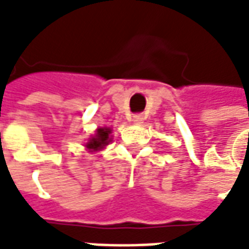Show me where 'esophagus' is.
<instances>
[{
  "mask_svg": "<svg viewBox=\"0 0 249 249\" xmlns=\"http://www.w3.org/2000/svg\"><path fill=\"white\" fill-rule=\"evenodd\" d=\"M132 121L135 123V124H141L142 121H144V114L142 113H137L133 116V119H132Z\"/></svg>",
  "mask_w": 249,
  "mask_h": 249,
  "instance_id": "1",
  "label": "esophagus"
}]
</instances>
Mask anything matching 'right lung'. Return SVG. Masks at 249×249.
I'll list each match as a JSON object with an SVG mask.
<instances>
[{
    "label": "right lung",
    "mask_w": 249,
    "mask_h": 249,
    "mask_svg": "<svg viewBox=\"0 0 249 249\" xmlns=\"http://www.w3.org/2000/svg\"><path fill=\"white\" fill-rule=\"evenodd\" d=\"M112 129L110 128H98L96 130V135L89 139L87 142V148L90 152L101 151L104 146H107L112 141Z\"/></svg>",
    "instance_id": "right-lung-1"
}]
</instances>
